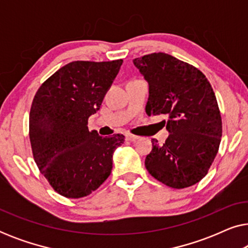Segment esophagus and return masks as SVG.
Returning <instances> with one entry per match:
<instances>
[{
  "instance_id": "34e87169",
  "label": "esophagus",
  "mask_w": 248,
  "mask_h": 248,
  "mask_svg": "<svg viewBox=\"0 0 248 248\" xmlns=\"http://www.w3.org/2000/svg\"><path fill=\"white\" fill-rule=\"evenodd\" d=\"M125 139H126L127 141H135V140H138L139 137H137V135H133V134H126L125 135Z\"/></svg>"
}]
</instances>
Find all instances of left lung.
<instances>
[{
	"label": "left lung",
	"instance_id": "obj_1",
	"mask_svg": "<svg viewBox=\"0 0 248 248\" xmlns=\"http://www.w3.org/2000/svg\"><path fill=\"white\" fill-rule=\"evenodd\" d=\"M133 63L149 82L147 113L167 115L170 132L164 145L152 140L145 168L169 187H189L208 174L221 141V115L211 84L195 66L166 53Z\"/></svg>",
	"mask_w": 248,
	"mask_h": 248
}]
</instances>
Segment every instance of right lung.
I'll return each instance as SVG.
<instances>
[{"mask_svg": "<svg viewBox=\"0 0 248 248\" xmlns=\"http://www.w3.org/2000/svg\"><path fill=\"white\" fill-rule=\"evenodd\" d=\"M123 60L74 61L50 76L33 97L29 138L39 170L69 199L90 195L110 175L113 152L123 134L101 138L88 130Z\"/></svg>", "mask_w": 248, "mask_h": 248, "instance_id": "1", "label": "right lung"}]
</instances>
